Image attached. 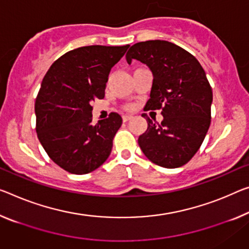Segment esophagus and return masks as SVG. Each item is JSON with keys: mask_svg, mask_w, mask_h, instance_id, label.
<instances>
[{"mask_svg": "<svg viewBox=\"0 0 249 249\" xmlns=\"http://www.w3.org/2000/svg\"><path fill=\"white\" fill-rule=\"evenodd\" d=\"M132 118H133V117L131 116V114H125V116L122 117V119H124V122H127V121H129V120H131Z\"/></svg>", "mask_w": 249, "mask_h": 249, "instance_id": "34e87169", "label": "esophagus"}]
</instances>
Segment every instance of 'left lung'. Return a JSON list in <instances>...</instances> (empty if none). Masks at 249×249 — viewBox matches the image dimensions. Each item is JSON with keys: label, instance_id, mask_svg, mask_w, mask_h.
I'll use <instances>...</instances> for the list:
<instances>
[{"label": "left lung", "instance_id": "8db88e82", "mask_svg": "<svg viewBox=\"0 0 249 249\" xmlns=\"http://www.w3.org/2000/svg\"><path fill=\"white\" fill-rule=\"evenodd\" d=\"M125 59L146 64L154 76L144 110L162 109L160 124L142 114L148 128L138 139L140 149L158 166H183L200 148L212 119L213 91L204 69L186 50L162 40L133 44Z\"/></svg>", "mask_w": 249, "mask_h": 249}]
</instances>
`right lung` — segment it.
Masks as SVG:
<instances>
[{
	"mask_svg": "<svg viewBox=\"0 0 249 249\" xmlns=\"http://www.w3.org/2000/svg\"><path fill=\"white\" fill-rule=\"evenodd\" d=\"M128 48L89 45L71 50L43 78L36 100L37 138L50 158L69 173H91L111 154L122 118L112 112L93 125L91 102L105 97L110 71Z\"/></svg>",
	"mask_w": 249,
	"mask_h": 249,
	"instance_id": "obj_1",
	"label": "right lung"
}]
</instances>
